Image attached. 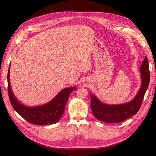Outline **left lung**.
<instances>
[{"label": "left lung", "mask_w": 156, "mask_h": 156, "mask_svg": "<svg viewBox=\"0 0 156 156\" xmlns=\"http://www.w3.org/2000/svg\"><path fill=\"white\" fill-rule=\"evenodd\" d=\"M142 84L137 94L126 103L107 105L90 93V108L94 116L98 120L107 123H119L135 115L141 107L144 95L150 83V71L146 57L140 66Z\"/></svg>", "instance_id": "1"}]
</instances>
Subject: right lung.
<instances>
[{
  "mask_svg": "<svg viewBox=\"0 0 156 156\" xmlns=\"http://www.w3.org/2000/svg\"><path fill=\"white\" fill-rule=\"evenodd\" d=\"M7 80L9 96L12 107L26 121L35 125H47L58 122L63 115L70 93L76 89L75 87H67L61 90L48 103L30 107L22 105L14 96L10 83V66Z\"/></svg>",
  "mask_w": 156,
  "mask_h": 156,
  "instance_id": "1",
  "label": "right lung"
}]
</instances>
